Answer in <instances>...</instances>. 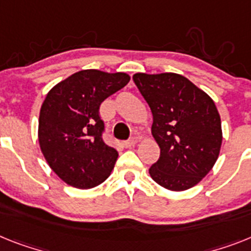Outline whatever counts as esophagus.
I'll return each instance as SVG.
<instances>
[{
    "mask_svg": "<svg viewBox=\"0 0 251 251\" xmlns=\"http://www.w3.org/2000/svg\"><path fill=\"white\" fill-rule=\"evenodd\" d=\"M136 140H134V139H131V140H126L125 143H124V147L125 148H132L134 145H135Z\"/></svg>",
    "mask_w": 251,
    "mask_h": 251,
    "instance_id": "34e87169",
    "label": "esophagus"
}]
</instances>
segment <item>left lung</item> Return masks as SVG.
I'll return each instance as SVG.
<instances>
[{
  "instance_id": "1",
  "label": "left lung",
  "mask_w": 251,
  "mask_h": 251,
  "mask_svg": "<svg viewBox=\"0 0 251 251\" xmlns=\"http://www.w3.org/2000/svg\"><path fill=\"white\" fill-rule=\"evenodd\" d=\"M132 80L151 107V135L161 149L151 177L172 191L195 186L213 168L222 145L213 100L175 73H138Z\"/></svg>"
}]
</instances>
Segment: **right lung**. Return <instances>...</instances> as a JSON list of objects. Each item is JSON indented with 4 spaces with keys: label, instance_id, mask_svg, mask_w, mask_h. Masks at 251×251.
<instances>
[{
    "label": "right lung",
    "instance_id": "add662e5",
    "mask_svg": "<svg viewBox=\"0 0 251 251\" xmlns=\"http://www.w3.org/2000/svg\"><path fill=\"white\" fill-rule=\"evenodd\" d=\"M130 81L125 73L81 70L48 92L41 107L38 140L46 161L62 181L77 189L102 184L119 153L103 142V100Z\"/></svg>",
    "mask_w": 251,
    "mask_h": 251
}]
</instances>
